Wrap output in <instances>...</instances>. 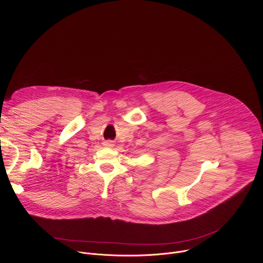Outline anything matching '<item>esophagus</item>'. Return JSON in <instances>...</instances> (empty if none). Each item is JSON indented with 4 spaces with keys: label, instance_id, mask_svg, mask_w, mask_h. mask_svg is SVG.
I'll return each instance as SVG.
<instances>
[{
    "label": "esophagus",
    "instance_id": "1",
    "mask_svg": "<svg viewBox=\"0 0 263 263\" xmlns=\"http://www.w3.org/2000/svg\"><path fill=\"white\" fill-rule=\"evenodd\" d=\"M105 144H106V145H109V146L114 145V143H112V141H110V140H108V141H105Z\"/></svg>",
    "mask_w": 263,
    "mask_h": 263
}]
</instances>
